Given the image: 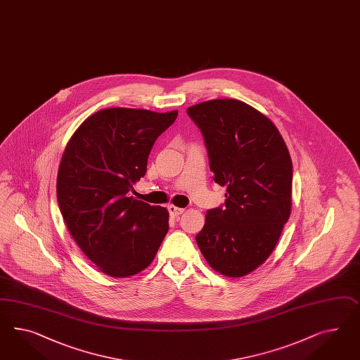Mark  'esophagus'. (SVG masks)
<instances>
[{
    "instance_id": "34e87169",
    "label": "esophagus",
    "mask_w": 360,
    "mask_h": 360,
    "mask_svg": "<svg viewBox=\"0 0 360 360\" xmlns=\"http://www.w3.org/2000/svg\"><path fill=\"white\" fill-rule=\"evenodd\" d=\"M167 211H169V214L170 216H173V217H178L179 214H184V208H179V207H175V205H170L167 207Z\"/></svg>"
}]
</instances>
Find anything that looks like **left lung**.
I'll return each mask as SVG.
<instances>
[{
  "label": "left lung",
  "instance_id": "1",
  "mask_svg": "<svg viewBox=\"0 0 360 360\" xmlns=\"http://www.w3.org/2000/svg\"><path fill=\"white\" fill-rule=\"evenodd\" d=\"M199 127L224 205L208 210L196 243L208 264L240 278L272 253L291 214L292 161L271 120L237 99L187 108Z\"/></svg>",
  "mask_w": 360,
  "mask_h": 360
}]
</instances>
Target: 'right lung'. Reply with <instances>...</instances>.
<instances>
[{
	"mask_svg": "<svg viewBox=\"0 0 360 360\" xmlns=\"http://www.w3.org/2000/svg\"><path fill=\"white\" fill-rule=\"evenodd\" d=\"M176 115V110H101L78 127L64 150L56 184L60 212L79 249L106 275L143 271L165 238L167 210L128 195Z\"/></svg>",
	"mask_w": 360,
	"mask_h": 360,
	"instance_id": "right-lung-1",
	"label": "right lung"
}]
</instances>
